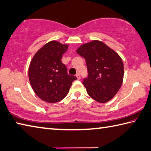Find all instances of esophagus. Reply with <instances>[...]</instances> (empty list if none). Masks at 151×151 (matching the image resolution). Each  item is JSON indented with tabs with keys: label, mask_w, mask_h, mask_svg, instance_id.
Masks as SVG:
<instances>
[{
	"label": "esophagus",
	"mask_w": 151,
	"mask_h": 151,
	"mask_svg": "<svg viewBox=\"0 0 151 151\" xmlns=\"http://www.w3.org/2000/svg\"><path fill=\"white\" fill-rule=\"evenodd\" d=\"M76 78H78V79H80V75H79V73H77V74H76Z\"/></svg>",
	"instance_id": "esophagus-1"
}]
</instances>
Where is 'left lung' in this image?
<instances>
[{"label":"left lung","instance_id":"left-lung-1","mask_svg":"<svg viewBox=\"0 0 151 151\" xmlns=\"http://www.w3.org/2000/svg\"><path fill=\"white\" fill-rule=\"evenodd\" d=\"M76 52L86 61L89 76L83 84L88 95L100 103L110 101L123 82L124 69L120 56L98 40L81 45Z\"/></svg>","mask_w":151,"mask_h":151}]
</instances>
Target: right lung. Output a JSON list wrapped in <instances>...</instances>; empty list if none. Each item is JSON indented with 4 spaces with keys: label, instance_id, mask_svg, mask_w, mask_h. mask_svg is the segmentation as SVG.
Segmentation results:
<instances>
[{
    "label": "right lung",
    "instance_id": "1",
    "mask_svg": "<svg viewBox=\"0 0 151 151\" xmlns=\"http://www.w3.org/2000/svg\"><path fill=\"white\" fill-rule=\"evenodd\" d=\"M68 44L51 41L39 49L31 59L28 76L31 87L41 100L49 103L62 101L76 77L68 75L61 59Z\"/></svg>",
    "mask_w": 151,
    "mask_h": 151
}]
</instances>
